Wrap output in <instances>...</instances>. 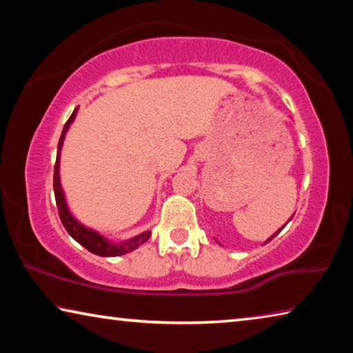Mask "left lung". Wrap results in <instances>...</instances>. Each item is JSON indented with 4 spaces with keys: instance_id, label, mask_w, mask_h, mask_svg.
I'll use <instances>...</instances> for the list:
<instances>
[{
    "instance_id": "obj_1",
    "label": "left lung",
    "mask_w": 353,
    "mask_h": 353,
    "mask_svg": "<svg viewBox=\"0 0 353 353\" xmlns=\"http://www.w3.org/2000/svg\"><path fill=\"white\" fill-rule=\"evenodd\" d=\"M292 216H294V214H292ZM292 216H291V218H292ZM291 218H290V219H291ZM288 223H290V221H288ZM288 223H286V224H288ZM286 224H285V225H286ZM285 225H283V227H285ZM283 227H282V229H283ZM282 229H279V230H277V232H276V234H274V235H272V236H271V238H268V240H266V241H265V244H266V243H270V241H271V240H272V238H274V236H277V235H279V234H280V232H282Z\"/></svg>"
}]
</instances>
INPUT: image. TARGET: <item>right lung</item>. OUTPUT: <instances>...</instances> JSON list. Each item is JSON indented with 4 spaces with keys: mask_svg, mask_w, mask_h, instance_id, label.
Masks as SVG:
<instances>
[{
    "mask_svg": "<svg viewBox=\"0 0 353 353\" xmlns=\"http://www.w3.org/2000/svg\"><path fill=\"white\" fill-rule=\"evenodd\" d=\"M77 109L71 113V117L68 118V121L65 123L61 140H59V151H57V160L54 165V196H56V204H57V210H59V216H61V221L65 229H67L71 238L81 244V246L85 248L87 250H90L92 254L99 255V256H118V255H124L128 252H132L137 248L143 244L145 241L149 240L151 236V232L146 230L143 234L137 235L134 238H129L126 241L121 243H112L110 240H107L99 232L88 229L83 224H81L73 214H71L70 208L67 205V201H65V193L62 190V183H61V174H59V168H61V151H62V145L65 140V135H67L68 129L71 126V123L74 121Z\"/></svg>",
    "mask_w": 353,
    "mask_h": 353,
    "instance_id": "1",
    "label": "right lung"
}]
</instances>
